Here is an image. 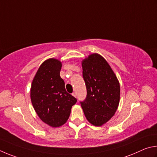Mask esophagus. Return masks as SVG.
<instances>
[{"instance_id":"1","label":"esophagus","mask_w":157,"mask_h":157,"mask_svg":"<svg viewBox=\"0 0 157 157\" xmlns=\"http://www.w3.org/2000/svg\"><path fill=\"white\" fill-rule=\"evenodd\" d=\"M72 96H74V97H76V92H73V93H72Z\"/></svg>"}]
</instances>
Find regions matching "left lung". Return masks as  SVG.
<instances>
[{
	"label": "left lung",
	"mask_w": 157,
	"mask_h": 157,
	"mask_svg": "<svg viewBox=\"0 0 157 157\" xmlns=\"http://www.w3.org/2000/svg\"><path fill=\"white\" fill-rule=\"evenodd\" d=\"M87 97L81 102L87 120L94 126L105 124L114 116L120 101V84L107 60L97 53L82 60Z\"/></svg>",
	"instance_id": "8db88e82"
}]
</instances>
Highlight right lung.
<instances>
[{
	"instance_id": "right-lung-1",
	"label": "right lung",
	"mask_w": 157,
	"mask_h": 157,
	"mask_svg": "<svg viewBox=\"0 0 157 157\" xmlns=\"http://www.w3.org/2000/svg\"><path fill=\"white\" fill-rule=\"evenodd\" d=\"M60 60L54 58L40 65L33 78L30 97L40 120L52 128L67 122L76 98L66 92L65 82L60 76Z\"/></svg>"
}]
</instances>
